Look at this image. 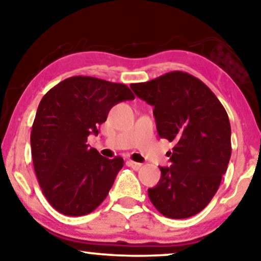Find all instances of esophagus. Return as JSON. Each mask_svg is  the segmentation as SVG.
Here are the masks:
<instances>
[{
    "mask_svg": "<svg viewBox=\"0 0 261 261\" xmlns=\"http://www.w3.org/2000/svg\"><path fill=\"white\" fill-rule=\"evenodd\" d=\"M127 164H128V166L132 167V169H134V170H140L142 167V164L135 163V162H133V160H128Z\"/></svg>",
    "mask_w": 261,
    "mask_h": 261,
    "instance_id": "1",
    "label": "esophagus"
}]
</instances>
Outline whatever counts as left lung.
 Wrapping results in <instances>:
<instances>
[{
    "label": "left lung",
    "mask_w": 261,
    "mask_h": 261,
    "mask_svg": "<svg viewBox=\"0 0 261 261\" xmlns=\"http://www.w3.org/2000/svg\"><path fill=\"white\" fill-rule=\"evenodd\" d=\"M134 94L154 107L160 138L173 142L170 167L148 197L160 214L188 219L202 212L219 189L231 154L230 123L215 94L190 73L173 71L145 83Z\"/></svg>",
    "instance_id": "8db88e82"
}]
</instances>
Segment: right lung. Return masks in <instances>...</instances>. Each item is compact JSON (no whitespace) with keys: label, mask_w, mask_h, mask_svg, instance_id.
<instances>
[{"label":"right lung","mask_w":261,"mask_h":261,"mask_svg":"<svg viewBox=\"0 0 261 261\" xmlns=\"http://www.w3.org/2000/svg\"><path fill=\"white\" fill-rule=\"evenodd\" d=\"M134 99L124 84L88 76L60 82L39 103L32 126L34 171L42 194L57 212L83 216L112 189L123 159H108L87 144L119 102Z\"/></svg>","instance_id":"right-lung-1"}]
</instances>
